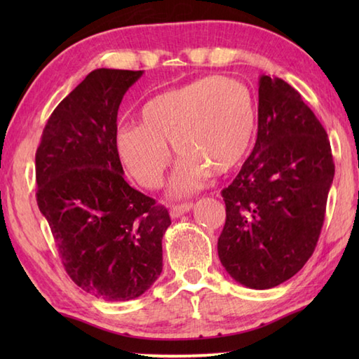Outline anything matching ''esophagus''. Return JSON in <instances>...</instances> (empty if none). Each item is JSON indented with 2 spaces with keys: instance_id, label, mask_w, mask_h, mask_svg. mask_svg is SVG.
<instances>
[{
  "instance_id": "1",
  "label": "esophagus",
  "mask_w": 359,
  "mask_h": 359,
  "mask_svg": "<svg viewBox=\"0 0 359 359\" xmlns=\"http://www.w3.org/2000/svg\"><path fill=\"white\" fill-rule=\"evenodd\" d=\"M191 208H193V203L191 202L174 205V207H171V216L172 217H180L182 215H185V212L191 211Z\"/></svg>"
}]
</instances>
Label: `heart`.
Segmentation results:
<instances>
[{
	"label": "heart",
	"instance_id": "heart-1",
	"mask_svg": "<svg viewBox=\"0 0 359 359\" xmlns=\"http://www.w3.org/2000/svg\"><path fill=\"white\" fill-rule=\"evenodd\" d=\"M255 133L250 89L233 79L205 77L151 97L140 109V125L117 129L116 147L128 172L154 189L171 163V143L184 156L171 182V193L182 197L197 191L211 171L236 170L253 147Z\"/></svg>",
	"mask_w": 359,
	"mask_h": 359
}]
</instances>
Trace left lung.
<instances>
[{
	"label": "left lung",
	"instance_id": "1",
	"mask_svg": "<svg viewBox=\"0 0 359 359\" xmlns=\"http://www.w3.org/2000/svg\"><path fill=\"white\" fill-rule=\"evenodd\" d=\"M333 175L321 121L287 81L261 75L255 148L222 191L226 220L217 253L236 282L273 288L306 265L321 234Z\"/></svg>",
	"mask_w": 359,
	"mask_h": 359
}]
</instances>
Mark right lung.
Returning a JSON list of instances; mask_svg holds the SVG:
<instances>
[{
    "instance_id": "1",
    "label": "right lung",
    "mask_w": 359,
    "mask_h": 359,
    "mask_svg": "<svg viewBox=\"0 0 359 359\" xmlns=\"http://www.w3.org/2000/svg\"><path fill=\"white\" fill-rule=\"evenodd\" d=\"M143 71L95 69L50 114L35 154L36 203L66 273L104 301L143 294L162 273L170 212L128 185L117 112Z\"/></svg>"
}]
</instances>
